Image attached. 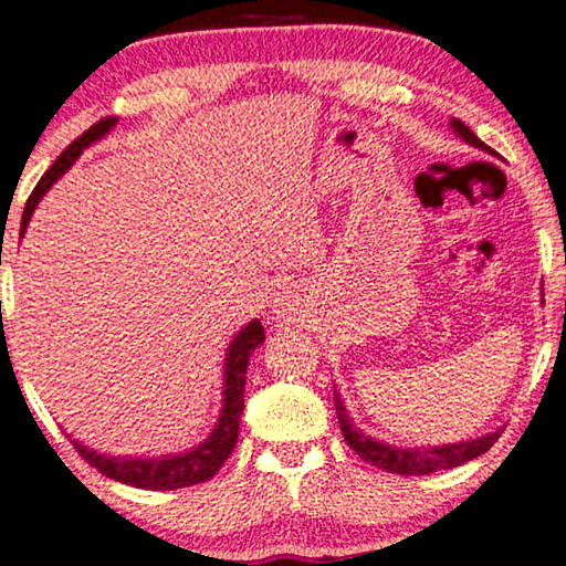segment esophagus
Instances as JSON below:
<instances>
[{
	"label": "esophagus",
	"instance_id": "34e87169",
	"mask_svg": "<svg viewBox=\"0 0 566 566\" xmlns=\"http://www.w3.org/2000/svg\"><path fill=\"white\" fill-rule=\"evenodd\" d=\"M293 314H298V312H296V304H293L289 296H281V298L273 301V319L291 322Z\"/></svg>",
	"mask_w": 566,
	"mask_h": 566
}]
</instances>
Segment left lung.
I'll return each instance as SVG.
<instances>
[{"mask_svg":"<svg viewBox=\"0 0 566 566\" xmlns=\"http://www.w3.org/2000/svg\"><path fill=\"white\" fill-rule=\"evenodd\" d=\"M448 128H451L453 134L461 138V142L474 146V149L494 154L490 146H486L482 138H479L474 130H471L467 123H461L459 118H451ZM335 409H337L339 430H343L347 446H350L363 461L374 463V467L389 471V474H401V476H420V474H432V471H440V469L461 467V463H467L471 459H476V455L490 451V448L497 443V438L502 436V428H497V430L486 432V436H482V438L461 440V443L405 448V446L386 443V440H376V438L366 436L360 428H355L353 417H350V412H347L345 399L339 397L337 386H335Z\"/></svg>","mask_w":566,"mask_h":566,"instance_id":"8db88e82","label":"left lung"}]
</instances>
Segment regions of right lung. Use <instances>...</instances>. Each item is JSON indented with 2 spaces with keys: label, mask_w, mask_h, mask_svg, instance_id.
<instances>
[{
  "label": "right lung",
  "mask_w": 566,
  "mask_h": 566,
  "mask_svg": "<svg viewBox=\"0 0 566 566\" xmlns=\"http://www.w3.org/2000/svg\"><path fill=\"white\" fill-rule=\"evenodd\" d=\"M118 126V118H103L95 123L90 130L76 138L61 157L53 161L49 172L41 177V182L35 185L33 196L28 198L25 211H22L20 223V237H25L28 223L33 219V211L41 203L45 192L64 177L69 169L74 167V161L82 157V151L87 146L103 142L111 130ZM265 343V329H262L260 319L247 322L242 329L231 337L223 355V386H221V409L216 417L213 430L208 432L206 440H200L198 446L185 448L180 453H165V455H113V453H99L95 448L84 446L82 440L72 438L76 451L82 453L84 461H90L99 474L115 479V482L138 486V490H182V486H192L200 482H208L216 471L221 469V463L229 459L231 451L237 446L239 436V420H242L244 409V376L247 366H250V355Z\"/></svg>",
  "instance_id": "1"
}]
</instances>
